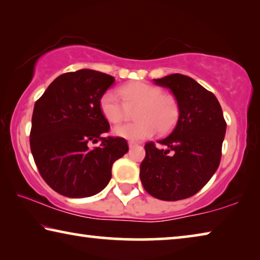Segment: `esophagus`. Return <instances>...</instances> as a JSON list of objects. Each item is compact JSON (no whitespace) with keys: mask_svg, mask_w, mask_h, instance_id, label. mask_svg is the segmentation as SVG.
<instances>
[{"mask_svg":"<svg viewBox=\"0 0 260 260\" xmlns=\"http://www.w3.org/2000/svg\"><path fill=\"white\" fill-rule=\"evenodd\" d=\"M136 146H138V143L133 142V141H129V142H128V147L129 148H133V147H136Z\"/></svg>","mask_w":260,"mask_h":260,"instance_id":"1","label":"esophagus"}]
</instances>
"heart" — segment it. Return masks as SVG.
<instances>
[{
    "instance_id": "heart-1",
    "label": "heart",
    "mask_w": 260,
    "mask_h": 260,
    "mask_svg": "<svg viewBox=\"0 0 260 260\" xmlns=\"http://www.w3.org/2000/svg\"><path fill=\"white\" fill-rule=\"evenodd\" d=\"M119 98L113 91H105L100 99V110L111 124H120L133 112L135 122L114 127L113 133L128 140H144L152 136L157 129L166 133L175 125L179 117V104L173 95L161 93L160 88L146 82L127 83L118 90Z\"/></svg>"
}]
</instances>
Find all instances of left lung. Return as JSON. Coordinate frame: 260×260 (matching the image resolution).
I'll use <instances>...</instances> for the list:
<instances>
[{
  "label": "left lung",
  "mask_w": 260,
  "mask_h": 260,
  "mask_svg": "<svg viewBox=\"0 0 260 260\" xmlns=\"http://www.w3.org/2000/svg\"><path fill=\"white\" fill-rule=\"evenodd\" d=\"M155 83L171 89L180 114L172 133L158 141L166 149L146 143L140 179L158 200H184L199 192L217 171L226 120L217 98L193 79L174 73L155 79Z\"/></svg>",
  "instance_id": "left-lung-1"
}]
</instances>
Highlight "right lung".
Masks as SVG:
<instances>
[{"label":"right lung","mask_w":260,"mask_h":260,"mask_svg":"<svg viewBox=\"0 0 260 260\" xmlns=\"http://www.w3.org/2000/svg\"><path fill=\"white\" fill-rule=\"evenodd\" d=\"M114 78L94 70L60 74L34 105L30 151L39 173L60 195L82 199L107 187L113 162L128 151L124 138L107 136L100 99ZM100 141L94 149L90 143Z\"/></svg>","instance_id":"1"}]
</instances>
